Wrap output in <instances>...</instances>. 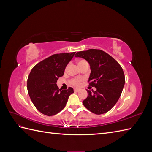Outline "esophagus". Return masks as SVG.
<instances>
[{
  "label": "esophagus",
  "mask_w": 152,
  "mask_h": 152,
  "mask_svg": "<svg viewBox=\"0 0 152 152\" xmlns=\"http://www.w3.org/2000/svg\"><path fill=\"white\" fill-rule=\"evenodd\" d=\"M80 91L79 89H77V88L74 89V92H78V91Z\"/></svg>",
  "instance_id": "obj_1"
}]
</instances>
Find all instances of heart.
Instances as JSON below:
<instances>
[{
	"label": "heart",
	"mask_w": 152,
	"mask_h": 152,
	"mask_svg": "<svg viewBox=\"0 0 152 152\" xmlns=\"http://www.w3.org/2000/svg\"><path fill=\"white\" fill-rule=\"evenodd\" d=\"M85 61H84V60H80L79 61V63H78V64L79 65V64H80L82 63H84ZM82 80V79H80V78H73V79L70 80V84L73 86H76V87L80 86V84H81V81Z\"/></svg>",
	"instance_id": "b5f03b06"
}]
</instances>
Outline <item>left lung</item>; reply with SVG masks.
Here are the masks:
<instances>
[{
	"mask_svg": "<svg viewBox=\"0 0 152 152\" xmlns=\"http://www.w3.org/2000/svg\"><path fill=\"white\" fill-rule=\"evenodd\" d=\"M75 57L85 59L91 72L89 85L96 88L87 90L88 96L82 103L89 111L100 115L107 113L116 104L125 84V75L119 63L100 49H89L76 53Z\"/></svg>",
	"mask_w": 152,
	"mask_h": 152,
	"instance_id": "obj_1",
	"label": "left lung"
}]
</instances>
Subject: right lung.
<instances>
[{"mask_svg":"<svg viewBox=\"0 0 152 152\" xmlns=\"http://www.w3.org/2000/svg\"><path fill=\"white\" fill-rule=\"evenodd\" d=\"M75 52L52 55L31 69L27 80L28 94L35 108L48 116L57 114L65 107L72 87L59 89L56 85Z\"/></svg>","mask_w":152,"mask_h":152,"instance_id":"obj_1","label":"right lung"}]
</instances>
